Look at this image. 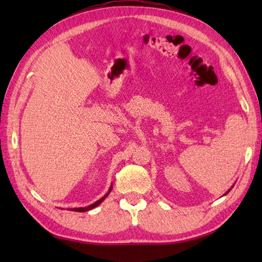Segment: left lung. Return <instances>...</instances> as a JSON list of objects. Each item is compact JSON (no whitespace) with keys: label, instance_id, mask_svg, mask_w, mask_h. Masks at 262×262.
I'll list each match as a JSON object with an SVG mask.
<instances>
[{"label":"left lung","instance_id":"obj_1","mask_svg":"<svg viewBox=\"0 0 262 262\" xmlns=\"http://www.w3.org/2000/svg\"><path fill=\"white\" fill-rule=\"evenodd\" d=\"M232 188H233V186H232ZM232 188H231V189H232ZM231 189H229V190H227V191H226V192H225V193L223 194V196H225V194H226V193H229V192L231 191Z\"/></svg>","mask_w":262,"mask_h":262}]
</instances>
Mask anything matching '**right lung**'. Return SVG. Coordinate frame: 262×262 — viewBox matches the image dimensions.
Returning <instances> with one entry per match:
<instances>
[{
  "mask_svg": "<svg viewBox=\"0 0 262 262\" xmlns=\"http://www.w3.org/2000/svg\"><path fill=\"white\" fill-rule=\"evenodd\" d=\"M111 189H113V185H111V186H110V189H109V190H108V192H107V193H105V194H104V196H103L102 198H100L99 200H97V202H96V203H93V204H91V205H89V206H86V207H79V208H71L70 210H73V211H80V213H83V211H88V210H91V209H93L94 207H97V206H98V205H100V204H101V203L103 202V200L105 199V197H107V196H108V194H109V192L111 191Z\"/></svg>",
  "mask_w": 262,
  "mask_h": 262,
  "instance_id": "obj_1",
  "label": "right lung"
}]
</instances>
